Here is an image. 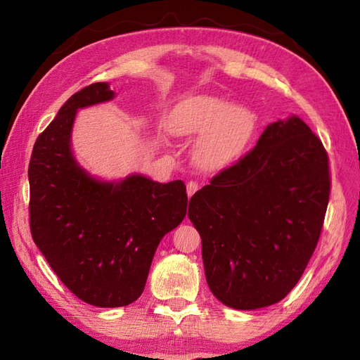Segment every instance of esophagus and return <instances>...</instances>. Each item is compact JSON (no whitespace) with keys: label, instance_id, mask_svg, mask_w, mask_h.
<instances>
[{"label":"esophagus","instance_id":"1","mask_svg":"<svg viewBox=\"0 0 360 360\" xmlns=\"http://www.w3.org/2000/svg\"><path fill=\"white\" fill-rule=\"evenodd\" d=\"M198 188H200V186H198L196 181H188L187 182V195H188V198H192Z\"/></svg>","mask_w":360,"mask_h":360}]
</instances>
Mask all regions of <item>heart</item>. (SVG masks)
<instances>
[{
  "label": "heart",
  "instance_id": "b5f03b06",
  "mask_svg": "<svg viewBox=\"0 0 360 360\" xmlns=\"http://www.w3.org/2000/svg\"><path fill=\"white\" fill-rule=\"evenodd\" d=\"M167 127L174 136H200L195 159L215 170L238 158L257 129V116L246 106L232 105L215 96H198L179 103Z\"/></svg>",
  "mask_w": 360,
  "mask_h": 360
}]
</instances>
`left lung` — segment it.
<instances>
[{
    "label": "left lung",
    "instance_id": "obj_1",
    "mask_svg": "<svg viewBox=\"0 0 360 360\" xmlns=\"http://www.w3.org/2000/svg\"><path fill=\"white\" fill-rule=\"evenodd\" d=\"M330 190L328 153L311 128L295 116L267 125L188 204L213 295L235 309L285 298L314 254Z\"/></svg>",
    "mask_w": 360,
    "mask_h": 360
}]
</instances>
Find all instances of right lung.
I'll return each instance as SVG.
<instances>
[{"label":"right lung","instance_id":"1","mask_svg":"<svg viewBox=\"0 0 360 360\" xmlns=\"http://www.w3.org/2000/svg\"><path fill=\"white\" fill-rule=\"evenodd\" d=\"M112 97L105 82L71 96L37 137L29 162L34 243L72 294L101 308L127 307L141 297L160 240L187 213L182 181L159 184L133 174L102 182L75 162V112Z\"/></svg>","mask_w":360,"mask_h":360}]
</instances>
